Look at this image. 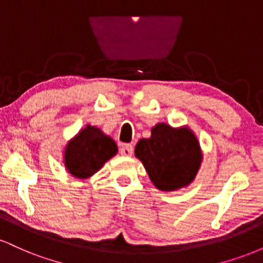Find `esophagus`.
<instances>
[{
	"label": "esophagus",
	"mask_w": 263,
	"mask_h": 263,
	"mask_svg": "<svg viewBox=\"0 0 263 263\" xmlns=\"http://www.w3.org/2000/svg\"><path fill=\"white\" fill-rule=\"evenodd\" d=\"M120 152H121L122 156H132V153H134V146L132 144H123L121 148H120Z\"/></svg>",
	"instance_id": "34e87169"
}]
</instances>
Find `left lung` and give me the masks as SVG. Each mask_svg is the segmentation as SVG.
I'll return each mask as SVG.
<instances>
[{"instance_id": "obj_1", "label": "left lung", "mask_w": 263, "mask_h": 263, "mask_svg": "<svg viewBox=\"0 0 263 263\" xmlns=\"http://www.w3.org/2000/svg\"><path fill=\"white\" fill-rule=\"evenodd\" d=\"M149 138H142L135 156L143 163L149 179L163 192L186 186L194 180L201 163V151L188 127L173 128L158 123Z\"/></svg>"}]
</instances>
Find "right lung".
Masks as SVG:
<instances>
[{"label": "right lung", "instance_id": "1", "mask_svg": "<svg viewBox=\"0 0 263 263\" xmlns=\"http://www.w3.org/2000/svg\"><path fill=\"white\" fill-rule=\"evenodd\" d=\"M117 153V144L101 129L87 125L66 144L64 162L75 178H89Z\"/></svg>", "mask_w": 263, "mask_h": 263}]
</instances>
